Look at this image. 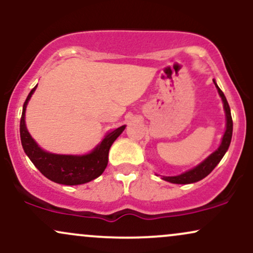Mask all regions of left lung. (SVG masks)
I'll return each instance as SVG.
<instances>
[{
	"mask_svg": "<svg viewBox=\"0 0 253 253\" xmlns=\"http://www.w3.org/2000/svg\"><path fill=\"white\" fill-rule=\"evenodd\" d=\"M216 88H217V91H219L220 96L222 98L223 108H225V112H226V119H227V124H226V132L222 136L221 145H220V147L215 151V152L211 153V155L208 157L205 162H202L201 164L197 165L196 168H194V169L187 171V172L182 173V175H178V176H172V177L164 176L163 177L164 181L176 183V184H189V183L201 181L202 178H205L206 176L210 175L211 171L214 170V168H215L216 165L219 164V162L222 159V157L226 153V151L228 150L229 144H231V139H232V132H233V121H232L231 109H229L228 102L227 100H226L225 95H223V92L221 91V89H220L219 86L216 85Z\"/></svg>",
	"mask_w": 253,
	"mask_h": 253,
	"instance_id": "1",
	"label": "left lung"
}]
</instances>
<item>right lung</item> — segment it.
Wrapping results in <instances>:
<instances>
[{
    "instance_id": "add662e5",
    "label": "right lung",
    "mask_w": 253,
    "mask_h": 253,
    "mask_svg": "<svg viewBox=\"0 0 253 253\" xmlns=\"http://www.w3.org/2000/svg\"><path fill=\"white\" fill-rule=\"evenodd\" d=\"M37 86H34L28 94L22 108L21 120H20V138L25 153L31 159L32 163L43 176L51 181L65 185H76L90 182L96 177L102 175L108 164V153L112 144L115 139L123 133L125 126L119 127L104 136L101 144L85 156H64L53 155L45 152L38 146L36 141L32 139L25 125V110L32 94Z\"/></svg>"
}]
</instances>
